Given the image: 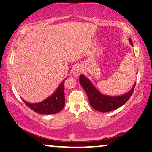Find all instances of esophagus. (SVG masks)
Wrapping results in <instances>:
<instances>
[{"label":"esophagus","instance_id":"34e87169","mask_svg":"<svg viewBox=\"0 0 152 152\" xmlns=\"http://www.w3.org/2000/svg\"><path fill=\"white\" fill-rule=\"evenodd\" d=\"M81 73V69L80 68V66H76L75 68L74 69V71H73V75L75 77H78L79 75Z\"/></svg>","mask_w":152,"mask_h":152}]
</instances>
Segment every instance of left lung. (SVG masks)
<instances>
[{"label": "left lung", "mask_w": 152, "mask_h": 152, "mask_svg": "<svg viewBox=\"0 0 152 152\" xmlns=\"http://www.w3.org/2000/svg\"><path fill=\"white\" fill-rule=\"evenodd\" d=\"M129 40L131 45H133L131 39H130ZM79 82L88 95L90 105L95 110L100 112H108L115 110L124 104L131 96L136 85V83H134L132 89L126 94L118 96H109L101 94L83 75L79 76Z\"/></svg>", "instance_id": "obj_1"}]
</instances>
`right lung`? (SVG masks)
Listing matches in <instances>:
<instances>
[{"label": "right lung", "instance_id": "right-lung-1", "mask_svg": "<svg viewBox=\"0 0 152 152\" xmlns=\"http://www.w3.org/2000/svg\"><path fill=\"white\" fill-rule=\"evenodd\" d=\"M66 79V78L62 81V82L60 83L57 90L52 95L44 100L43 101L39 103H29L24 100L22 99V100L29 108L35 111L36 113L44 114V115L57 113L61 111L64 106V83Z\"/></svg>", "mask_w": 152, "mask_h": 152}]
</instances>
